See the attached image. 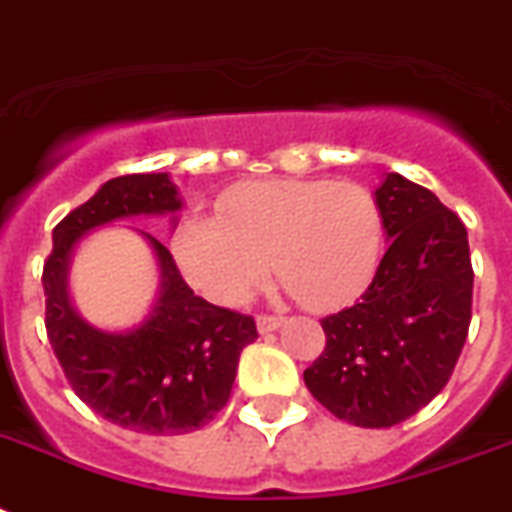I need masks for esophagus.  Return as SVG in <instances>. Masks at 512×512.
<instances>
[{
  "mask_svg": "<svg viewBox=\"0 0 512 512\" xmlns=\"http://www.w3.org/2000/svg\"><path fill=\"white\" fill-rule=\"evenodd\" d=\"M281 326H284V318H281V315H260V318H257V331H260V334L278 331Z\"/></svg>",
  "mask_w": 512,
  "mask_h": 512,
  "instance_id": "obj_1",
  "label": "esophagus"
}]
</instances>
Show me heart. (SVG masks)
<instances>
[{
    "label": "heart",
    "instance_id": "1",
    "mask_svg": "<svg viewBox=\"0 0 512 512\" xmlns=\"http://www.w3.org/2000/svg\"><path fill=\"white\" fill-rule=\"evenodd\" d=\"M384 218L360 184L268 178L231 189L218 218L191 215L173 234V257L199 294L244 305L270 273L315 313L342 310L371 286Z\"/></svg>",
    "mask_w": 512,
    "mask_h": 512
}]
</instances>
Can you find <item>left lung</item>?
Here are the masks:
<instances>
[{
  "instance_id": "left-lung-1",
  "label": "left lung",
  "mask_w": 512,
  "mask_h": 512,
  "mask_svg": "<svg viewBox=\"0 0 512 512\" xmlns=\"http://www.w3.org/2000/svg\"><path fill=\"white\" fill-rule=\"evenodd\" d=\"M373 194L389 249L360 302L321 321L326 350L305 384L339 421L389 429L450 381L471 326L473 268L463 220L434 191L384 173Z\"/></svg>"
}]
</instances>
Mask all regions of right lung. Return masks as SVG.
Masks as SVG:
<instances>
[{
  "label": "right lung",
  "mask_w": 512,
  "mask_h": 512,
  "mask_svg": "<svg viewBox=\"0 0 512 512\" xmlns=\"http://www.w3.org/2000/svg\"><path fill=\"white\" fill-rule=\"evenodd\" d=\"M181 207L184 199L168 173L112 178L57 223L41 278L49 344L73 392L94 413L136 434H189L213 421L231 394L239 355L257 339L249 315L197 297L168 247L139 228L134 231L152 247L160 268L149 313L136 326L105 331L91 326L73 305L70 265L91 231L139 215H170L176 228Z\"/></svg>",
  "instance_id": "1"
}]
</instances>
